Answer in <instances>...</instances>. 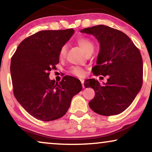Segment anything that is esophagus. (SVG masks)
Returning a JSON list of instances; mask_svg holds the SVG:
<instances>
[{
  "mask_svg": "<svg viewBox=\"0 0 152 152\" xmlns=\"http://www.w3.org/2000/svg\"><path fill=\"white\" fill-rule=\"evenodd\" d=\"M80 82H81L83 88H85V86H84V80L83 79H80Z\"/></svg>",
  "mask_w": 152,
  "mask_h": 152,
  "instance_id": "34e87169",
  "label": "esophagus"
}]
</instances>
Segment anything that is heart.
Here are the masks:
<instances>
[{
	"label": "heart",
	"mask_w": 152,
	"mask_h": 152,
	"mask_svg": "<svg viewBox=\"0 0 152 152\" xmlns=\"http://www.w3.org/2000/svg\"><path fill=\"white\" fill-rule=\"evenodd\" d=\"M77 42L78 45L80 46V47L83 50V51L86 53L90 49L94 48V44H93L92 42L89 39H87V38H80V39H78ZM66 48H67L66 47V45H64L62 46L61 48H60L59 53L60 59H63V58L65 57L66 53ZM71 72H72V74L76 75V76H78V77H82V76H83L85 74L84 70L82 68L78 67V66H74V67H72V69H71Z\"/></svg>",
	"instance_id": "b5f03b06"
}]
</instances>
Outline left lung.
I'll return each mask as SVG.
<instances>
[{"mask_svg":"<svg viewBox=\"0 0 152 152\" xmlns=\"http://www.w3.org/2000/svg\"><path fill=\"white\" fill-rule=\"evenodd\" d=\"M92 35L99 42L100 48L95 75L109 76L107 83L86 80V88H92L95 96L89 102L90 108L98 114L118 115L132 104L142 86V59L140 50L126 34L104 25L80 30Z\"/></svg>","mask_w":152,"mask_h":152,"instance_id":"left-lung-1","label":"left lung"}]
</instances>
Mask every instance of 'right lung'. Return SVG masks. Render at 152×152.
I'll use <instances>...</instances> for the list:
<instances>
[{
    "instance_id": "obj_1",
    "label": "right lung",
    "mask_w": 152,
    "mask_h": 152,
    "mask_svg": "<svg viewBox=\"0 0 152 152\" xmlns=\"http://www.w3.org/2000/svg\"><path fill=\"white\" fill-rule=\"evenodd\" d=\"M73 29L42 30L23 40L11 59L10 72L15 98L35 118L44 122L65 115L73 96L82 90L80 80L65 76L58 83L49 72L59 63L60 48Z\"/></svg>"
}]
</instances>
